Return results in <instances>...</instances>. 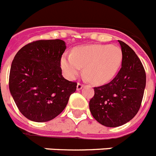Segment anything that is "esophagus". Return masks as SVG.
Returning a JSON list of instances; mask_svg holds the SVG:
<instances>
[{"instance_id":"obj_1","label":"esophagus","mask_w":156,"mask_h":156,"mask_svg":"<svg viewBox=\"0 0 156 156\" xmlns=\"http://www.w3.org/2000/svg\"><path fill=\"white\" fill-rule=\"evenodd\" d=\"M83 84H82V83H77L76 89L78 90V91H79V90H80V89L83 87Z\"/></svg>"}]
</instances>
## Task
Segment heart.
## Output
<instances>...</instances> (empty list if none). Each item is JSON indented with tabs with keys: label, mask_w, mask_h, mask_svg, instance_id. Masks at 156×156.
<instances>
[{
	"label": "heart",
	"mask_w": 156,
	"mask_h": 156,
	"mask_svg": "<svg viewBox=\"0 0 156 156\" xmlns=\"http://www.w3.org/2000/svg\"><path fill=\"white\" fill-rule=\"evenodd\" d=\"M123 54L119 46L89 45L74 48L70 55H64L61 67L65 76L74 80L84 67L85 75L95 84L108 83L122 65Z\"/></svg>",
	"instance_id": "1"
}]
</instances>
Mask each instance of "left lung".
<instances>
[{"label": "left lung", "instance_id": "8db88e82", "mask_svg": "<svg viewBox=\"0 0 156 156\" xmlns=\"http://www.w3.org/2000/svg\"><path fill=\"white\" fill-rule=\"evenodd\" d=\"M123 59L122 68L110 83L94 87L89 108L97 122L118 127L135 117L141 106L146 85L144 68L131 47L118 40Z\"/></svg>", "mask_w": 156, "mask_h": 156}]
</instances>
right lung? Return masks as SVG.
<instances>
[{"label": "right lung", "mask_w": 156, "mask_h": 156, "mask_svg": "<svg viewBox=\"0 0 156 156\" xmlns=\"http://www.w3.org/2000/svg\"><path fill=\"white\" fill-rule=\"evenodd\" d=\"M66 49L61 39L38 40L17 52L9 73V90L27 119L45 122L65 108L77 83L65 80L61 59Z\"/></svg>", "instance_id": "add662e5"}]
</instances>
